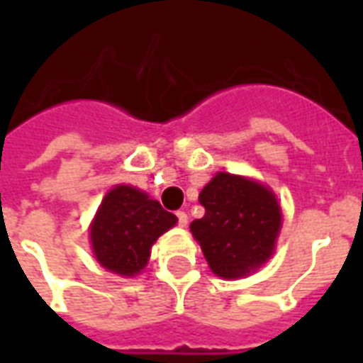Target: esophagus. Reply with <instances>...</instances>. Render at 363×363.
<instances>
[{
    "instance_id": "34e87169",
    "label": "esophagus",
    "mask_w": 363,
    "mask_h": 363,
    "mask_svg": "<svg viewBox=\"0 0 363 363\" xmlns=\"http://www.w3.org/2000/svg\"><path fill=\"white\" fill-rule=\"evenodd\" d=\"M177 222H179V226L184 228L188 224V215L184 211H177Z\"/></svg>"
}]
</instances>
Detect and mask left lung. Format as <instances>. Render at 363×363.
Returning <instances> with one entry per match:
<instances>
[{
    "instance_id": "1",
    "label": "left lung",
    "mask_w": 363,
    "mask_h": 363,
    "mask_svg": "<svg viewBox=\"0 0 363 363\" xmlns=\"http://www.w3.org/2000/svg\"><path fill=\"white\" fill-rule=\"evenodd\" d=\"M205 215L190 232L213 273L238 279L269 258L281 230V207L271 190L242 177L218 173L199 194Z\"/></svg>"
}]
</instances>
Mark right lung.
Listing matches in <instances>:
<instances>
[{"label":"right lung","instance_id":"right-lung-1","mask_svg":"<svg viewBox=\"0 0 363 363\" xmlns=\"http://www.w3.org/2000/svg\"><path fill=\"white\" fill-rule=\"evenodd\" d=\"M177 224V216L131 186L105 196L90 228L96 259L105 269L131 277L147 265L154 241Z\"/></svg>","mask_w":363,"mask_h":363}]
</instances>
